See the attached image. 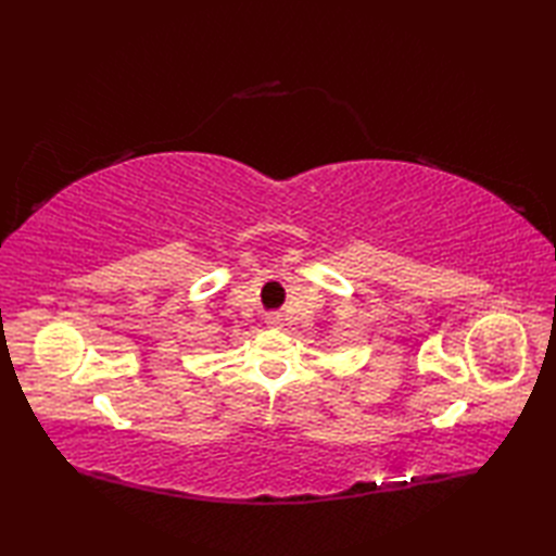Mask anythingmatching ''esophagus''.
Instances as JSON below:
<instances>
[{
    "instance_id": "34e87169",
    "label": "esophagus",
    "mask_w": 556,
    "mask_h": 556,
    "mask_svg": "<svg viewBox=\"0 0 556 556\" xmlns=\"http://www.w3.org/2000/svg\"><path fill=\"white\" fill-rule=\"evenodd\" d=\"M265 323H267V327H271V329H279L281 325H285V317H281L279 313H269V315L265 317Z\"/></svg>"
}]
</instances>
